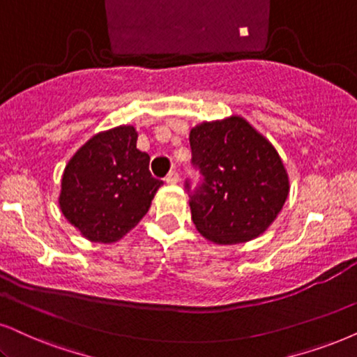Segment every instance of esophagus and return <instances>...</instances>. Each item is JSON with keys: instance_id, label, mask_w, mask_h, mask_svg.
<instances>
[{"instance_id": "34e87169", "label": "esophagus", "mask_w": 357, "mask_h": 357, "mask_svg": "<svg viewBox=\"0 0 357 357\" xmlns=\"http://www.w3.org/2000/svg\"><path fill=\"white\" fill-rule=\"evenodd\" d=\"M165 181L168 183V184H176L179 181V173L176 169H171L169 173H168V176H166L165 178Z\"/></svg>"}]
</instances>
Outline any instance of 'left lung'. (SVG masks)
Listing matches in <instances>:
<instances>
[{
    "mask_svg": "<svg viewBox=\"0 0 357 357\" xmlns=\"http://www.w3.org/2000/svg\"><path fill=\"white\" fill-rule=\"evenodd\" d=\"M201 181L189 192L192 222L207 241L231 245L267 231L288 196V176L278 153L249 121L231 116L204 121L189 133Z\"/></svg>",
    "mask_w": 357,
    "mask_h": 357,
    "instance_id": "obj_1",
    "label": "left lung"
}]
</instances>
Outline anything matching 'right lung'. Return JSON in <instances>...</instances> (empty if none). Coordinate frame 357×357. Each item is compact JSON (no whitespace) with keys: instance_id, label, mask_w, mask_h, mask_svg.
<instances>
[{"instance_id":"right-lung-1","label":"right lung","mask_w":357,"mask_h":357,"mask_svg":"<svg viewBox=\"0 0 357 357\" xmlns=\"http://www.w3.org/2000/svg\"><path fill=\"white\" fill-rule=\"evenodd\" d=\"M137 138L130 125L102 132L66 166L59 206L89 241H120L143 219L163 184L151 176L150 156L138 150Z\"/></svg>"}]
</instances>
